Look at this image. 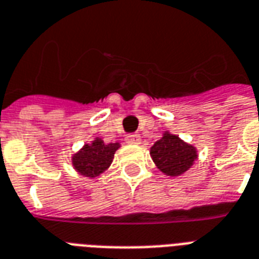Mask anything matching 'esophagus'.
I'll return each mask as SVG.
<instances>
[{
	"label": "esophagus",
	"mask_w": 259,
	"mask_h": 259,
	"mask_svg": "<svg viewBox=\"0 0 259 259\" xmlns=\"http://www.w3.org/2000/svg\"><path fill=\"white\" fill-rule=\"evenodd\" d=\"M125 141L129 145H138L141 142V136L140 134H129L125 137Z\"/></svg>",
	"instance_id": "esophagus-1"
}]
</instances>
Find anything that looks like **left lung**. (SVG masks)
I'll use <instances>...</instances> for the list:
<instances>
[{
	"label": "left lung",
	"mask_w": 259,
	"mask_h": 259,
	"mask_svg": "<svg viewBox=\"0 0 259 259\" xmlns=\"http://www.w3.org/2000/svg\"><path fill=\"white\" fill-rule=\"evenodd\" d=\"M150 157L164 175L176 177L187 172L195 164L197 150L176 134L165 132L150 148Z\"/></svg>",
	"instance_id": "obj_1"
}]
</instances>
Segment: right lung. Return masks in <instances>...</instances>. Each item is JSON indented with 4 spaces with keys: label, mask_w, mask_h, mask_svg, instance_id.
Masks as SVG:
<instances>
[{
    "label": "right lung",
    "mask_w": 259,
    "mask_h": 259,
    "mask_svg": "<svg viewBox=\"0 0 259 259\" xmlns=\"http://www.w3.org/2000/svg\"><path fill=\"white\" fill-rule=\"evenodd\" d=\"M119 148V142L105 144L102 138L95 137L90 144H84L79 152L72 154L71 162L79 175L94 179L109 169L113 162L114 153Z\"/></svg>",
    "instance_id": "obj_1"
}]
</instances>
